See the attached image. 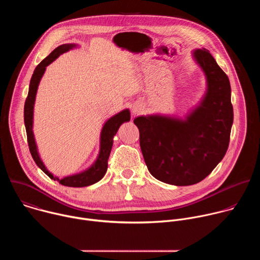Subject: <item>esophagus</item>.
<instances>
[{
    "instance_id": "34e87169",
    "label": "esophagus",
    "mask_w": 260,
    "mask_h": 260,
    "mask_svg": "<svg viewBox=\"0 0 260 260\" xmlns=\"http://www.w3.org/2000/svg\"><path fill=\"white\" fill-rule=\"evenodd\" d=\"M143 111V107H142V105H140V104H134L133 105V107H132V112H133V114H139V113H141Z\"/></svg>"
}]
</instances>
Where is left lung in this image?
Masks as SVG:
<instances>
[{
    "instance_id": "1",
    "label": "left lung",
    "mask_w": 260,
    "mask_h": 260,
    "mask_svg": "<svg viewBox=\"0 0 260 260\" xmlns=\"http://www.w3.org/2000/svg\"><path fill=\"white\" fill-rule=\"evenodd\" d=\"M203 71L206 90L184 117L161 113L134 120L148 171L157 180L187 186L204 180L224 157L234 122L226 74L206 49L192 51Z\"/></svg>"
}]
</instances>
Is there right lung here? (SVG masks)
<instances>
[{
    "label": "right lung",
    "mask_w": 260,
    "mask_h": 260,
    "mask_svg": "<svg viewBox=\"0 0 260 260\" xmlns=\"http://www.w3.org/2000/svg\"><path fill=\"white\" fill-rule=\"evenodd\" d=\"M79 47L78 44H62L58 47H56L47 57H45L34 71L32 76L30 78L29 87H28V93L27 98L25 100L24 104V125L27 136V143L29 147L30 154L36 162L50 179L54 181H58L63 186L68 187H85L92 185L96 182H99L106 174L108 169V158L111 153V149L113 146V138L118 132L120 125L124 122H128L131 120V112L129 109H124L117 114L110 117L108 120L105 121L103 124L101 134H100V150L99 154L93 161V164L86 170L74 174L71 176L63 177L59 179L58 177L54 176L52 173H50L47 168L45 167L44 162L42 161L39 151L38 146H37L35 135H34V107L36 102V95L37 91H38V87L40 84V81L44 75L46 71V67L49 66L52 61H54L60 54L68 52L69 50H72L74 48Z\"/></svg>",
    "instance_id": "add662e5"
}]
</instances>
